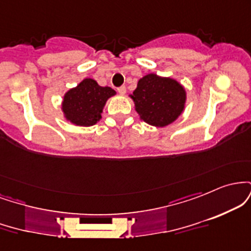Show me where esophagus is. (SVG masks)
Returning <instances> with one entry per match:
<instances>
[{
	"label": "esophagus",
	"instance_id": "obj_1",
	"mask_svg": "<svg viewBox=\"0 0 251 251\" xmlns=\"http://www.w3.org/2000/svg\"><path fill=\"white\" fill-rule=\"evenodd\" d=\"M118 92H119V94H125L126 93V87H125V86H120V87H118Z\"/></svg>",
	"mask_w": 251,
	"mask_h": 251
}]
</instances>
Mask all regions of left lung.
Segmentation results:
<instances>
[{
  "label": "left lung",
  "instance_id": "8db88e82",
  "mask_svg": "<svg viewBox=\"0 0 251 251\" xmlns=\"http://www.w3.org/2000/svg\"><path fill=\"white\" fill-rule=\"evenodd\" d=\"M132 99L144 122L163 127L175 122L183 112L185 91L176 80L148 74L138 81Z\"/></svg>",
  "mask_w": 251,
  "mask_h": 251
}]
</instances>
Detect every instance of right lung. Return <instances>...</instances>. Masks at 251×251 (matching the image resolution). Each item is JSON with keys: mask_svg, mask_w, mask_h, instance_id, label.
<instances>
[{"mask_svg": "<svg viewBox=\"0 0 251 251\" xmlns=\"http://www.w3.org/2000/svg\"><path fill=\"white\" fill-rule=\"evenodd\" d=\"M116 92L111 87H102L93 79L82 80L75 88L63 98L62 109L71 123L79 126H91L101 118L103 106Z\"/></svg>", "mask_w": 251, "mask_h": 251, "instance_id": "right-lung-1", "label": "right lung"}]
</instances>
